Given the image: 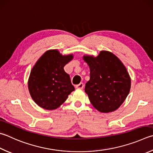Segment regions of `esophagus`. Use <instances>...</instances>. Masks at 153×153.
Listing matches in <instances>:
<instances>
[{
	"mask_svg": "<svg viewBox=\"0 0 153 153\" xmlns=\"http://www.w3.org/2000/svg\"><path fill=\"white\" fill-rule=\"evenodd\" d=\"M84 84H83V83H80V84H79L78 85H77L76 86V88L77 89H83V88H84Z\"/></svg>",
	"mask_w": 153,
	"mask_h": 153,
	"instance_id": "obj_1",
	"label": "esophagus"
}]
</instances>
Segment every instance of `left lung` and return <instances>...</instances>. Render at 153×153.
<instances>
[{
	"label": "left lung",
	"instance_id": "obj_1",
	"mask_svg": "<svg viewBox=\"0 0 153 153\" xmlns=\"http://www.w3.org/2000/svg\"><path fill=\"white\" fill-rule=\"evenodd\" d=\"M90 70L85 91L97 110L114 112L123 104L130 92L131 79L124 65L112 52L101 51L97 57L84 55Z\"/></svg>",
	"mask_w": 153,
	"mask_h": 153
}]
</instances>
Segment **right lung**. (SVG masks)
I'll return each mask as SVG.
<instances>
[{
    "instance_id": "add662e5",
    "label": "right lung",
    "mask_w": 153,
    "mask_h": 153,
    "mask_svg": "<svg viewBox=\"0 0 153 153\" xmlns=\"http://www.w3.org/2000/svg\"><path fill=\"white\" fill-rule=\"evenodd\" d=\"M74 55H63L57 49H50L41 55L30 71L28 89L39 106L53 110L59 108L75 88L64 66Z\"/></svg>"
}]
</instances>
